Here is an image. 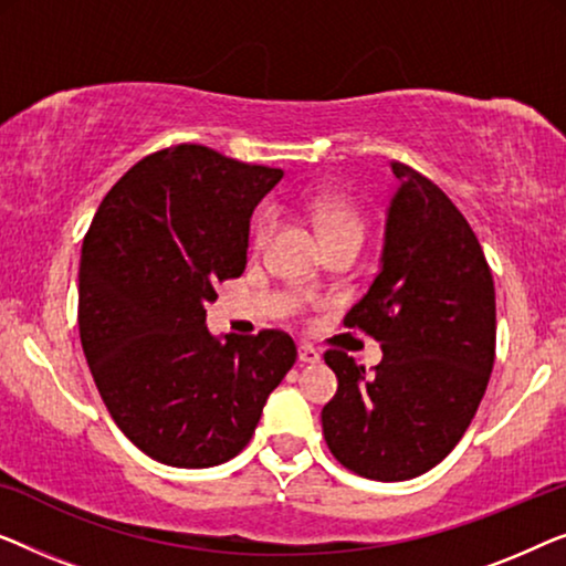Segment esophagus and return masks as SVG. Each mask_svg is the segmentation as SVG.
Segmentation results:
<instances>
[{
  "label": "esophagus",
  "instance_id": "obj_1",
  "mask_svg": "<svg viewBox=\"0 0 566 566\" xmlns=\"http://www.w3.org/2000/svg\"><path fill=\"white\" fill-rule=\"evenodd\" d=\"M297 354H300L302 364H317V361H321V352H317V348L310 346V344H300Z\"/></svg>",
  "mask_w": 566,
  "mask_h": 566
}]
</instances>
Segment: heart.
I'll return each mask as SVG.
<instances>
[{"mask_svg":"<svg viewBox=\"0 0 566 566\" xmlns=\"http://www.w3.org/2000/svg\"><path fill=\"white\" fill-rule=\"evenodd\" d=\"M307 210H310V218H313L317 233H321L325 245L338 243V241H359L361 243L364 220H361L359 210H356V207L348 202L344 195H331V192L315 195L313 200H310ZM269 226H272L269 214H261L256 228H253V238H256V241H264L269 233Z\"/></svg>","mask_w":566,"mask_h":566,"instance_id":"b5f03b06","label":"heart"}]
</instances>
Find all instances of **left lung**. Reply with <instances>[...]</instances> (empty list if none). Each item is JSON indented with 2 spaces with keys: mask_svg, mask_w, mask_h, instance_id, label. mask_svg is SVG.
<instances>
[{
  "mask_svg": "<svg viewBox=\"0 0 566 566\" xmlns=\"http://www.w3.org/2000/svg\"><path fill=\"white\" fill-rule=\"evenodd\" d=\"M397 189L385 212L379 269L346 313L379 340L366 374L328 352L338 392L323 408L333 457L377 482L426 474L459 443L495 364V284L464 214L431 179L389 164Z\"/></svg>",
  "mask_w": 566,
  "mask_h": 566,
  "instance_id": "8db88e82",
  "label": "left lung"
}]
</instances>
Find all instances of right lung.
Listing matches in <instances>:
<instances>
[{
	"instance_id": "add662e5",
	"label": "right lung",
	"mask_w": 566,
	"mask_h": 566,
	"mask_svg": "<svg viewBox=\"0 0 566 566\" xmlns=\"http://www.w3.org/2000/svg\"><path fill=\"white\" fill-rule=\"evenodd\" d=\"M282 169L205 146L146 156L109 189L78 261V336L117 428L179 469L233 459L297 359L282 331L212 336L214 284L245 272L251 214Z\"/></svg>"
}]
</instances>
